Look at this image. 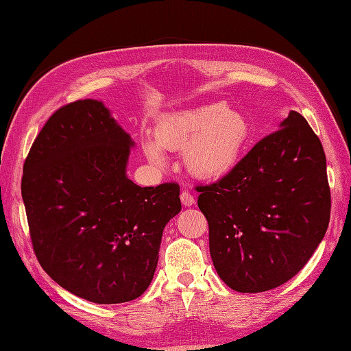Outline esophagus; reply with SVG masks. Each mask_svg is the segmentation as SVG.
I'll list each match as a JSON object with an SVG mask.
<instances>
[{"mask_svg": "<svg viewBox=\"0 0 351 351\" xmlns=\"http://www.w3.org/2000/svg\"><path fill=\"white\" fill-rule=\"evenodd\" d=\"M181 202H182V205L184 206H191V205H195V196L191 195L190 191H182L181 193Z\"/></svg>", "mask_w": 351, "mask_h": 351, "instance_id": "1", "label": "esophagus"}]
</instances>
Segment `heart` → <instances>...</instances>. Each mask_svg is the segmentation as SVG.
<instances>
[{
  "label": "heart",
  "mask_w": 351,
  "mask_h": 351,
  "mask_svg": "<svg viewBox=\"0 0 351 351\" xmlns=\"http://www.w3.org/2000/svg\"><path fill=\"white\" fill-rule=\"evenodd\" d=\"M252 128L243 113L223 102L178 110L161 117L155 140L146 138L147 158L164 162L166 151H184V162L199 180L213 181L228 175L247 147Z\"/></svg>",
  "instance_id": "obj_1"
}]
</instances>
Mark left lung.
<instances>
[{"instance_id": "left-lung-1", "label": "left lung", "mask_w": 351, "mask_h": 351, "mask_svg": "<svg viewBox=\"0 0 351 351\" xmlns=\"http://www.w3.org/2000/svg\"><path fill=\"white\" fill-rule=\"evenodd\" d=\"M279 128L220 181L197 187L214 268L238 293H263L294 278L329 226L322 141L297 111Z\"/></svg>"}]
</instances>
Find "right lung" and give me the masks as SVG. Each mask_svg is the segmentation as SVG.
Masks as SVG:
<instances>
[{
    "mask_svg": "<svg viewBox=\"0 0 351 351\" xmlns=\"http://www.w3.org/2000/svg\"><path fill=\"white\" fill-rule=\"evenodd\" d=\"M134 141L101 101L58 108L22 175L29 237L52 280L81 299L114 304L152 282L162 230L181 211L180 185L140 187L126 176Z\"/></svg>",
    "mask_w": 351,
    "mask_h": 351,
    "instance_id": "1",
    "label": "right lung"
}]
</instances>
